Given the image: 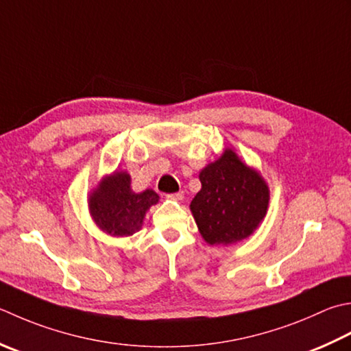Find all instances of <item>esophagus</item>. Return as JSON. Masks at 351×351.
<instances>
[{
  "mask_svg": "<svg viewBox=\"0 0 351 351\" xmlns=\"http://www.w3.org/2000/svg\"><path fill=\"white\" fill-rule=\"evenodd\" d=\"M169 199H173V201H181V199L184 197V195L181 193V191H178V193H170L167 195Z\"/></svg>",
  "mask_w": 351,
  "mask_h": 351,
  "instance_id": "34e87169",
  "label": "esophagus"
}]
</instances>
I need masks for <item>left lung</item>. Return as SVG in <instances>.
<instances>
[{"label": "left lung", "instance_id": "1", "mask_svg": "<svg viewBox=\"0 0 351 351\" xmlns=\"http://www.w3.org/2000/svg\"><path fill=\"white\" fill-rule=\"evenodd\" d=\"M199 180L202 189L190 208L205 242L226 245L251 236L269 202L262 176L228 149L201 171Z\"/></svg>", "mask_w": 351, "mask_h": 351}]
</instances>
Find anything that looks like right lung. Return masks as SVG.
I'll use <instances>...</instances> for the list:
<instances>
[{"mask_svg": "<svg viewBox=\"0 0 351 351\" xmlns=\"http://www.w3.org/2000/svg\"><path fill=\"white\" fill-rule=\"evenodd\" d=\"M158 199L160 196L154 190L134 193L130 190V176L125 171H115L94 190L89 197V211L99 228L108 234L132 236L141 228L144 215Z\"/></svg>", "mask_w": 351, "mask_h": 351, "instance_id": "obj_1", "label": "right lung"}]
</instances>
